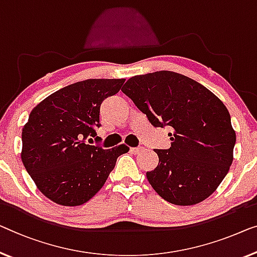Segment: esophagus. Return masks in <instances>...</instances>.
<instances>
[{
	"label": "esophagus",
	"instance_id": "34e87169",
	"mask_svg": "<svg viewBox=\"0 0 257 257\" xmlns=\"http://www.w3.org/2000/svg\"><path fill=\"white\" fill-rule=\"evenodd\" d=\"M130 151H132L133 153H135V155H139V153L144 151V148H142V147H139V148H130Z\"/></svg>",
	"mask_w": 257,
	"mask_h": 257
}]
</instances>
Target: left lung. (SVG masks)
Segmentation results:
<instances>
[{"label":"left lung","instance_id":"8db88e82","mask_svg":"<svg viewBox=\"0 0 257 257\" xmlns=\"http://www.w3.org/2000/svg\"><path fill=\"white\" fill-rule=\"evenodd\" d=\"M122 92L155 127L170 125L171 148L155 150L159 163L148 181L164 200L194 205L228 173L235 130L224 102L196 80L162 70L129 78Z\"/></svg>","mask_w":257,"mask_h":257}]
</instances>
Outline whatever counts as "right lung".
I'll list each match as a JSON object with an SVG mask.
<instances>
[{"label":"right lung","mask_w":257,"mask_h":257,"mask_svg":"<svg viewBox=\"0 0 257 257\" xmlns=\"http://www.w3.org/2000/svg\"><path fill=\"white\" fill-rule=\"evenodd\" d=\"M125 79H86L54 92L31 110L23 127L22 162L46 197L63 206L86 203L105 185L125 144H86L100 127V105Z\"/></svg>","instance_id":"obj_1"}]
</instances>
